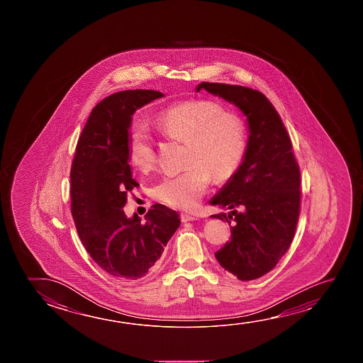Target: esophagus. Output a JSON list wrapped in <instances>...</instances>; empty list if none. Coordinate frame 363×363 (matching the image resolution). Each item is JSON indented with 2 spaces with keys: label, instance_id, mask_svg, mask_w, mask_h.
I'll return each mask as SVG.
<instances>
[{
  "label": "esophagus",
  "instance_id": "34e87169",
  "mask_svg": "<svg viewBox=\"0 0 363 363\" xmlns=\"http://www.w3.org/2000/svg\"><path fill=\"white\" fill-rule=\"evenodd\" d=\"M179 218H181V220H182L184 223H187V221H194V220L199 219V216H196V215L186 214V213L181 214Z\"/></svg>",
  "mask_w": 363,
  "mask_h": 363
}]
</instances>
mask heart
Segmentation results:
<instances>
[{
    "label": "heart",
    "mask_w": 363,
    "mask_h": 363,
    "mask_svg": "<svg viewBox=\"0 0 363 363\" xmlns=\"http://www.w3.org/2000/svg\"><path fill=\"white\" fill-rule=\"evenodd\" d=\"M155 124L173 139L187 143L186 164L181 172L167 173L152 187V195L177 208H192L213 179H229L243 160L247 131L238 113L225 111L208 100L179 104L160 113ZM128 158L140 171L155 164V140L148 128L134 121L128 134Z\"/></svg>",
    "instance_id": "obj_1"
}]
</instances>
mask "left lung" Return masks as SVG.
<instances>
[{"label":"left lung","instance_id":"obj_1","mask_svg":"<svg viewBox=\"0 0 363 363\" xmlns=\"http://www.w3.org/2000/svg\"><path fill=\"white\" fill-rule=\"evenodd\" d=\"M238 107L250 129L243 162L210 203L230 208L232 240L215 253L220 266L240 281L262 277L289 250L300 213V169L291 139L274 105L257 89L201 82ZM228 220L225 213L211 215Z\"/></svg>","mask_w":363,"mask_h":363}]
</instances>
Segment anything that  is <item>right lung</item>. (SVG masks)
Returning <instances> with one entry per match:
<instances>
[{
  "label": "right lung",
  "instance_id": "obj_1",
  "mask_svg": "<svg viewBox=\"0 0 363 363\" xmlns=\"http://www.w3.org/2000/svg\"><path fill=\"white\" fill-rule=\"evenodd\" d=\"M160 97L155 89L107 96L89 115L72 162L71 211L78 235L91 258L115 279L150 274L181 224L179 214L162 203L153 205L144 221L123 210L138 186L126 149L131 116Z\"/></svg>",
  "mask_w": 363,
  "mask_h": 363
}]
</instances>
